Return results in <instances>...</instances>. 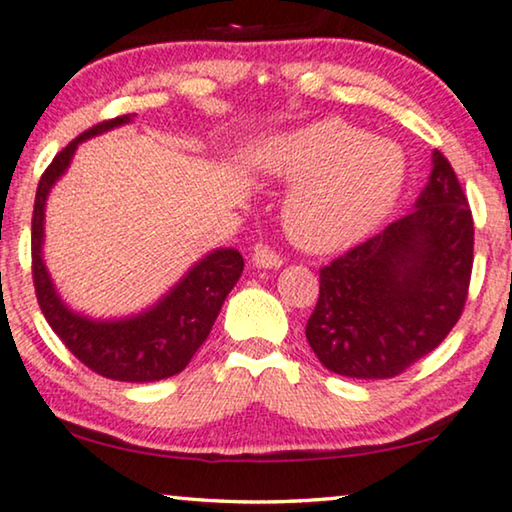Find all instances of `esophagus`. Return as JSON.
<instances>
[{
  "mask_svg": "<svg viewBox=\"0 0 512 512\" xmlns=\"http://www.w3.org/2000/svg\"><path fill=\"white\" fill-rule=\"evenodd\" d=\"M253 264L259 269H278V266H283V257L273 253L269 246H257L253 253Z\"/></svg>",
  "mask_w": 512,
  "mask_h": 512,
  "instance_id": "obj_1",
  "label": "esophagus"
}]
</instances>
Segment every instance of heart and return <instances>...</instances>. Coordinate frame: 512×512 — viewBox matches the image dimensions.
Segmentation results:
<instances>
[{
  "mask_svg": "<svg viewBox=\"0 0 512 512\" xmlns=\"http://www.w3.org/2000/svg\"><path fill=\"white\" fill-rule=\"evenodd\" d=\"M262 169L294 185L283 222L311 253H334L369 234L397 204L406 178L397 143L336 118L278 136L264 148Z\"/></svg>",
  "mask_w": 512,
  "mask_h": 512,
  "instance_id": "1",
  "label": "heart"
}]
</instances>
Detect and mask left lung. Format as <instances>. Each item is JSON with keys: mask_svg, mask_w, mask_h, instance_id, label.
Listing matches in <instances>:
<instances>
[{"mask_svg": "<svg viewBox=\"0 0 512 512\" xmlns=\"http://www.w3.org/2000/svg\"><path fill=\"white\" fill-rule=\"evenodd\" d=\"M415 208L320 269L306 338L338 376L394 378L457 325L469 297L473 218L455 169L431 155Z\"/></svg>", "mask_w": 512, "mask_h": 512, "instance_id": "obj_1", "label": "left lung"}]
</instances>
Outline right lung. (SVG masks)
<instances>
[{
  "instance_id": "1",
  "label": "right lung",
  "mask_w": 512,
  "mask_h": 512,
  "mask_svg": "<svg viewBox=\"0 0 512 512\" xmlns=\"http://www.w3.org/2000/svg\"><path fill=\"white\" fill-rule=\"evenodd\" d=\"M134 115H118L76 136L43 171L32 215V278L43 318L71 355L99 376L120 383H153L181 373L211 334L227 294L243 273V257L234 248H218L199 259L164 297L139 315L92 320L64 304L43 264V215L50 187L69 169L78 143L127 125Z\"/></svg>"
}]
</instances>
